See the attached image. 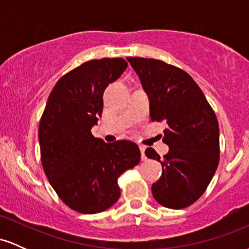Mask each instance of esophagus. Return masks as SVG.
Instances as JSON below:
<instances>
[{
	"label": "esophagus",
	"mask_w": 249,
	"mask_h": 249,
	"mask_svg": "<svg viewBox=\"0 0 249 249\" xmlns=\"http://www.w3.org/2000/svg\"><path fill=\"white\" fill-rule=\"evenodd\" d=\"M139 150H141V153H142V160H146V156H145V146L139 145Z\"/></svg>",
	"instance_id": "esophagus-1"
}]
</instances>
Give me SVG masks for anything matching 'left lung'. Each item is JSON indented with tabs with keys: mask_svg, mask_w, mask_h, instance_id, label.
<instances>
[{
	"mask_svg": "<svg viewBox=\"0 0 249 249\" xmlns=\"http://www.w3.org/2000/svg\"><path fill=\"white\" fill-rule=\"evenodd\" d=\"M150 101L152 122H166L164 158L148 147L147 158L161 162L160 179L152 185L164 207L181 210L196 202L212 180L220 159L219 123L193 78L184 70L153 58L127 57Z\"/></svg>",
	"mask_w": 249,
	"mask_h": 249,
	"instance_id": "8db88e82",
	"label": "left lung"
}]
</instances>
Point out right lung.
I'll list each match as a JSON object with an SVG mask.
<instances>
[{"label": "right lung", "mask_w": 249, "mask_h": 249, "mask_svg": "<svg viewBox=\"0 0 249 249\" xmlns=\"http://www.w3.org/2000/svg\"><path fill=\"white\" fill-rule=\"evenodd\" d=\"M126 68L123 58L83 63L58 79L39 121L43 170L59 199L76 212L110 208L121 196L119 176L141 161L136 142L107 144L91 133L102 116L104 90Z\"/></svg>", "instance_id": "1"}]
</instances>
